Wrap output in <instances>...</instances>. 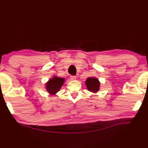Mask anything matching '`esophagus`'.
<instances>
[{
	"label": "esophagus",
	"instance_id": "34e87169",
	"mask_svg": "<svg viewBox=\"0 0 148 148\" xmlns=\"http://www.w3.org/2000/svg\"><path fill=\"white\" fill-rule=\"evenodd\" d=\"M76 78H77V77H76V76H73V75H71L70 76V79H72V80L75 79Z\"/></svg>",
	"mask_w": 148,
	"mask_h": 148
}]
</instances>
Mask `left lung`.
Segmentation results:
<instances>
[{"instance_id":"obj_1","label":"left lung","mask_w":148,"mask_h":148,"mask_svg":"<svg viewBox=\"0 0 148 148\" xmlns=\"http://www.w3.org/2000/svg\"><path fill=\"white\" fill-rule=\"evenodd\" d=\"M86 87L89 91L92 92H97L99 89L100 83L96 78H88L86 82Z\"/></svg>"}]
</instances>
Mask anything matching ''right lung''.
<instances>
[{
	"instance_id": "right-lung-1",
	"label": "right lung",
	"mask_w": 148,
	"mask_h": 148,
	"mask_svg": "<svg viewBox=\"0 0 148 148\" xmlns=\"http://www.w3.org/2000/svg\"><path fill=\"white\" fill-rule=\"evenodd\" d=\"M65 82L64 78L54 77L53 78L49 79L46 84V89L51 95H55L63 85Z\"/></svg>"
}]
</instances>
